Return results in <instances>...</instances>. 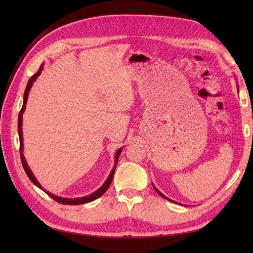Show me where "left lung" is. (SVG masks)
<instances>
[{
  "instance_id": "obj_1",
  "label": "left lung",
  "mask_w": 253,
  "mask_h": 253,
  "mask_svg": "<svg viewBox=\"0 0 253 253\" xmlns=\"http://www.w3.org/2000/svg\"><path fill=\"white\" fill-rule=\"evenodd\" d=\"M154 189H155V190H156V192H157V193H158V194H159V195H160V196H163V197H164V198H166V200H168V201H170V200H169V198H168V197H166V196H165V195H164V194H162V193H160V192H159V191H158V190H157V189H156V188H155V187H154Z\"/></svg>"
}]
</instances>
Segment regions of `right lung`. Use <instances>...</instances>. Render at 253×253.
Masks as SVG:
<instances>
[{"label": "right lung", "mask_w": 253, "mask_h": 253, "mask_svg": "<svg viewBox=\"0 0 253 253\" xmlns=\"http://www.w3.org/2000/svg\"><path fill=\"white\" fill-rule=\"evenodd\" d=\"M42 68H43V64L40 66L39 71H38L35 75H33L32 77H30V79L28 80V83H27L26 88H25V91H24V101H23V106H22V109H21V111H20V114H19V120H18V132H19V137H20V156H21V162H22L23 168H24V170H25V172H26L27 176L29 177V179L32 180V182H34L35 185H36L37 187H39L40 189H42L41 185H40L39 182L37 181V179H36V177L34 176V174L32 173V171L29 170V168H28V166H27V164H26V162H25V158H24V156H23L22 115H23V112L25 111V106H26V102H27V98H28V94H29L30 87H32L33 83H34V81L37 79L38 76H39V75L41 74V72H42ZM121 151H122V149H119V150L117 151V153H116V155H115V162H116V164H115V167L113 168V170H112V172H111V174H110V176H109V178L106 179V181L103 183V186H102L100 189H98V190L96 191V192H94L93 194H90V195L85 196V197L74 198V200H72V198H62V197H58V196H55V195H52V194H50V193L46 192V191H45V190H44V191H45V192H46V193H47V194L52 198L53 201H56L57 203H59V204H63V205H81V204H86V203H89V202H93V201L97 200L98 197H100L101 195H103V194H104L105 191L108 190V188H109V187H110V185H111V182H112L113 177H114L115 169H116V165H117V162H118V158H119V155H120Z\"/></svg>", "instance_id": "add662e5"}]
</instances>
